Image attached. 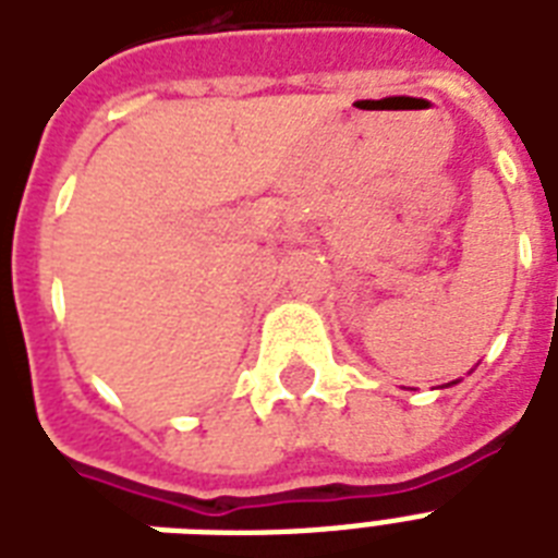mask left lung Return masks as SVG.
Returning a JSON list of instances; mask_svg holds the SVG:
<instances>
[{"mask_svg": "<svg viewBox=\"0 0 558 558\" xmlns=\"http://www.w3.org/2000/svg\"><path fill=\"white\" fill-rule=\"evenodd\" d=\"M451 385H458V381H451Z\"/></svg>", "mask_w": 558, "mask_h": 558, "instance_id": "8db88e82", "label": "left lung"}]
</instances>
